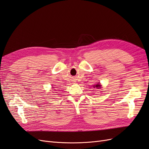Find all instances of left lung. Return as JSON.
<instances>
[{"mask_svg": "<svg viewBox=\"0 0 149 149\" xmlns=\"http://www.w3.org/2000/svg\"><path fill=\"white\" fill-rule=\"evenodd\" d=\"M101 87H102V86H101V85H100L99 83L95 85H93V87H94V88H97V89L101 88Z\"/></svg>", "mask_w": 149, "mask_h": 149, "instance_id": "obj_1", "label": "left lung"}]
</instances>
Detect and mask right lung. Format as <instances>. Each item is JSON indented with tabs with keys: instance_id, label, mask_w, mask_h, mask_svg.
Returning <instances> with one entry per match:
<instances>
[{
	"instance_id": "right-lung-1",
	"label": "right lung",
	"mask_w": 149,
	"mask_h": 149,
	"mask_svg": "<svg viewBox=\"0 0 149 149\" xmlns=\"http://www.w3.org/2000/svg\"><path fill=\"white\" fill-rule=\"evenodd\" d=\"M52 88H54V87H52Z\"/></svg>"
}]
</instances>
